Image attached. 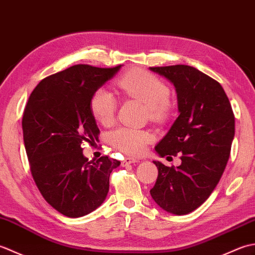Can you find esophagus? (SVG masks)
I'll return each mask as SVG.
<instances>
[{"label": "esophagus", "instance_id": "obj_1", "mask_svg": "<svg viewBox=\"0 0 255 255\" xmlns=\"http://www.w3.org/2000/svg\"><path fill=\"white\" fill-rule=\"evenodd\" d=\"M136 162H138V160H137V159H134V158H130V156H129V158L124 159V161H123V165L132 164V163H136Z\"/></svg>", "mask_w": 255, "mask_h": 255}]
</instances>
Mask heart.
<instances>
[{"mask_svg":"<svg viewBox=\"0 0 255 255\" xmlns=\"http://www.w3.org/2000/svg\"><path fill=\"white\" fill-rule=\"evenodd\" d=\"M117 84L125 94L142 102L148 107L151 118L159 121L166 116L170 90L152 74L136 70L125 74L118 80ZM116 107L115 96L105 89L97 90L91 100L92 114L102 125L112 123ZM151 139L152 137L149 132L133 128H118L110 136L113 145L125 153L134 155L141 154Z\"/></svg>","mask_w":255,"mask_h":255,"instance_id":"b5f03b06","label":"heart"}]
</instances>
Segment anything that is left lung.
I'll return each mask as SVG.
<instances>
[{
    "label": "left lung",
    "mask_w": 255,
    "mask_h": 255,
    "mask_svg": "<svg viewBox=\"0 0 255 255\" xmlns=\"http://www.w3.org/2000/svg\"><path fill=\"white\" fill-rule=\"evenodd\" d=\"M149 70L174 86L178 112L154 150L162 158L183 154L176 169L153 161L159 174L150 194L167 213L186 215L210 196L223 175L235 137V116L223 86L196 68L176 64Z\"/></svg>",
    "instance_id": "1"
}]
</instances>
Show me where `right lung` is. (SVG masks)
Masks as SVG:
<instances>
[{
  "instance_id": "right-lung-1",
  "label": "right lung",
  "mask_w": 255,
  "mask_h": 255,
  "mask_svg": "<svg viewBox=\"0 0 255 255\" xmlns=\"http://www.w3.org/2000/svg\"><path fill=\"white\" fill-rule=\"evenodd\" d=\"M122 66L77 64L41 80L24 111L23 136L30 171L47 203L70 218L95 210L106 199L110 175L121 161L83 154V142L95 143L100 129L91 111L95 92Z\"/></svg>"
}]
</instances>
